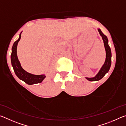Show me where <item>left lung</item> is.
<instances>
[{
  "mask_svg": "<svg viewBox=\"0 0 126 126\" xmlns=\"http://www.w3.org/2000/svg\"><path fill=\"white\" fill-rule=\"evenodd\" d=\"M99 34L102 38V39L103 40L104 43V48H105L106 53V60L105 62H104V64L101 67V69L99 70L98 73L97 74V75L95 76L93 78H87L86 77L87 80L89 81H97L103 77L105 76V74L108 73V72L109 71L110 69V65H111V57H112V53H111V50L110 47L109 45H108V38L102 32L100 29H98Z\"/></svg>",
  "mask_w": 126,
  "mask_h": 126,
  "instance_id": "left-lung-1",
  "label": "left lung"
}]
</instances>
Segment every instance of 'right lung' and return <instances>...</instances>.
Segmentation results:
<instances>
[{
	"label": "right lung",
	"mask_w": 126,
	"mask_h": 126,
	"mask_svg": "<svg viewBox=\"0 0 126 126\" xmlns=\"http://www.w3.org/2000/svg\"><path fill=\"white\" fill-rule=\"evenodd\" d=\"M21 33H22V32H21ZM21 33L19 35V39L14 43L12 48L11 62L14 71L16 76L20 80L24 81L25 83H26L28 84L32 85L33 84L40 83L46 78L45 74L34 75V74L28 73V72H26L24 69H23V68L20 65V62L18 60L16 54V48L18 42L20 39Z\"/></svg>",
	"instance_id": "1"
}]
</instances>
